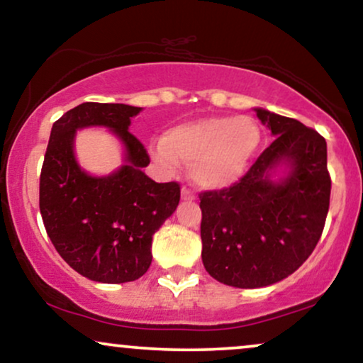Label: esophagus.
<instances>
[{
	"instance_id": "esophagus-1",
	"label": "esophagus",
	"mask_w": 363,
	"mask_h": 363,
	"mask_svg": "<svg viewBox=\"0 0 363 363\" xmlns=\"http://www.w3.org/2000/svg\"><path fill=\"white\" fill-rule=\"evenodd\" d=\"M182 200H186V201L195 200V193H193L191 188L182 186Z\"/></svg>"
}]
</instances>
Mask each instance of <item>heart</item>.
<instances>
[{
	"label": "heart",
	"mask_w": 363,
	"mask_h": 363,
	"mask_svg": "<svg viewBox=\"0 0 363 363\" xmlns=\"http://www.w3.org/2000/svg\"><path fill=\"white\" fill-rule=\"evenodd\" d=\"M262 131L248 116H210L168 130L152 147L155 162L173 170L178 162L203 188L233 185L260 147Z\"/></svg>",
	"instance_id": "heart-1"
}]
</instances>
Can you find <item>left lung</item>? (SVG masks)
<instances>
[{
	"label": "left lung",
	"instance_id": "obj_1",
	"mask_svg": "<svg viewBox=\"0 0 363 363\" xmlns=\"http://www.w3.org/2000/svg\"><path fill=\"white\" fill-rule=\"evenodd\" d=\"M277 138L232 186L200 193L201 260L215 280L260 289L286 279L312 255L330 205L327 141L298 120L257 108ZM291 167L277 184L269 170Z\"/></svg>",
	"mask_w": 363,
	"mask_h": 363
}]
</instances>
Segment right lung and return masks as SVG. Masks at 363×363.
Returning <instances> with one entry per match:
<instances>
[{"mask_svg":"<svg viewBox=\"0 0 363 363\" xmlns=\"http://www.w3.org/2000/svg\"><path fill=\"white\" fill-rule=\"evenodd\" d=\"M141 108L82 103L56 120L40 175V211L56 252L79 275L101 284H125L147 274L152 240L177 210L180 185L157 183L141 172L150 163L143 143L128 131ZM106 125L127 148V164L96 179L77 167L74 131Z\"/></svg>","mask_w":363,"mask_h":363,"instance_id":"add662e5","label":"right lung"}]
</instances>
